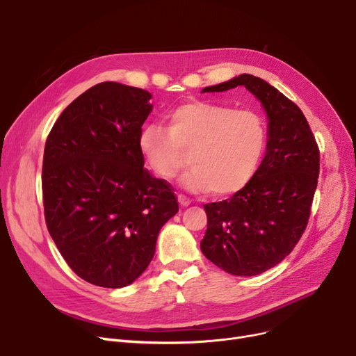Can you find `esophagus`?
Returning <instances> with one entry per match:
<instances>
[{
  "instance_id": "obj_1",
  "label": "esophagus",
  "mask_w": 356,
  "mask_h": 356,
  "mask_svg": "<svg viewBox=\"0 0 356 356\" xmlns=\"http://www.w3.org/2000/svg\"><path fill=\"white\" fill-rule=\"evenodd\" d=\"M177 200H179V203L181 204V207H189L191 202H192L189 197H186L184 195H177Z\"/></svg>"
}]
</instances>
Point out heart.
<instances>
[{
  "mask_svg": "<svg viewBox=\"0 0 356 356\" xmlns=\"http://www.w3.org/2000/svg\"><path fill=\"white\" fill-rule=\"evenodd\" d=\"M266 145L267 127L259 114L207 101L175 108L165 118V129L147 125L138 136L140 153L154 175L173 179L189 154L193 167L181 184L193 192L213 191L218 196L245 188Z\"/></svg>",
  "mask_w": 356,
  "mask_h": 356,
  "instance_id": "b5f03b06",
  "label": "heart"
}]
</instances>
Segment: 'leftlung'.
<instances>
[{
	"label": "left lung",
	"mask_w": 356,
	"mask_h": 356,
	"mask_svg": "<svg viewBox=\"0 0 356 356\" xmlns=\"http://www.w3.org/2000/svg\"><path fill=\"white\" fill-rule=\"evenodd\" d=\"M245 86L268 117L264 160L231 199L204 204L203 255L232 275H257L277 266L302 238L319 177V147L302 109L282 92L244 73L202 92Z\"/></svg>",
	"instance_id": "obj_1"
}]
</instances>
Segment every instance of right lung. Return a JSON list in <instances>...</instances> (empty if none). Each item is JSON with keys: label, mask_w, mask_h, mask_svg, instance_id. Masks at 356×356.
<instances>
[{"label": "right lung", "mask_w": 356, "mask_h": 356, "mask_svg": "<svg viewBox=\"0 0 356 356\" xmlns=\"http://www.w3.org/2000/svg\"><path fill=\"white\" fill-rule=\"evenodd\" d=\"M149 99L140 88L98 83L66 106L46 140L49 234L72 271L99 287L136 282L179 211L173 188L149 175L138 149Z\"/></svg>", "instance_id": "1"}]
</instances>
